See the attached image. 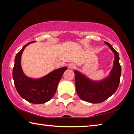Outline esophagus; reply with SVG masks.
Returning a JSON list of instances; mask_svg holds the SVG:
<instances>
[{
	"instance_id": "esophagus-1",
	"label": "esophagus",
	"mask_w": 134,
	"mask_h": 134,
	"mask_svg": "<svg viewBox=\"0 0 134 134\" xmlns=\"http://www.w3.org/2000/svg\"><path fill=\"white\" fill-rule=\"evenodd\" d=\"M75 67H76V65L74 64H72V63H70V64H69V65H68V67H69L70 69H73L75 68Z\"/></svg>"
}]
</instances>
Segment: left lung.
<instances>
[{"label": "left lung", "instance_id": "left-lung-1", "mask_svg": "<svg viewBox=\"0 0 134 134\" xmlns=\"http://www.w3.org/2000/svg\"><path fill=\"white\" fill-rule=\"evenodd\" d=\"M105 44L115 55L113 67L107 77L101 80H93L77 70L74 71L77 93L81 100L91 103L103 102L115 93L119 86L121 75L119 54L110 44Z\"/></svg>", "mask_w": 134, "mask_h": 134}]
</instances>
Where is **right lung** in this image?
<instances>
[{
  "instance_id": "right-lung-1",
  "label": "right lung",
  "mask_w": 134,
  "mask_h": 134,
  "mask_svg": "<svg viewBox=\"0 0 134 134\" xmlns=\"http://www.w3.org/2000/svg\"><path fill=\"white\" fill-rule=\"evenodd\" d=\"M34 42L32 41L24 45L16 55L13 69V79L16 89L22 98L32 103L42 104L53 98L59 81L67 67H63L54 70L39 79L26 76L21 67V56L25 47Z\"/></svg>"
}]
</instances>
